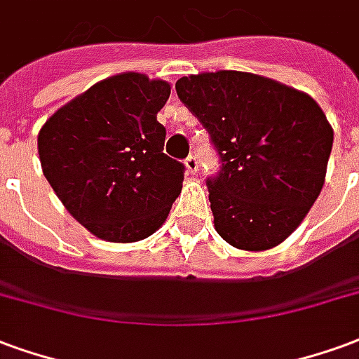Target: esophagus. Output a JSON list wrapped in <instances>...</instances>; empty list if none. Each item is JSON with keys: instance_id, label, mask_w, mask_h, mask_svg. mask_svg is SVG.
Segmentation results:
<instances>
[{"instance_id": "esophagus-1", "label": "esophagus", "mask_w": 359, "mask_h": 359, "mask_svg": "<svg viewBox=\"0 0 359 359\" xmlns=\"http://www.w3.org/2000/svg\"><path fill=\"white\" fill-rule=\"evenodd\" d=\"M185 168H187V172H189V174H197L198 172L197 158H195V156H187V158H185Z\"/></svg>"}]
</instances>
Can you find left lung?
<instances>
[{"mask_svg":"<svg viewBox=\"0 0 359 359\" xmlns=\"http://www.w3.org/2000/svg\"><path fill=\"white\" fill-rule=\"evenodd\" d=\"M176 91L222 158L206 182L219 237L252 252L281 245L325 183L333 147L325 112L304 91L239 70L183 76Z\"/></svg>","mask_w":359,"mask_h":359,"instance_id":"left-lung-1","label":"left lung"}]
</instances>
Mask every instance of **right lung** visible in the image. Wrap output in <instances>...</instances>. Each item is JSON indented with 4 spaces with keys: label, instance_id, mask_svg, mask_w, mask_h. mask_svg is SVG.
I'll return each instance as SVG.
<instances>
[{
    "label": "right lung",
    "instance_id": "add662e5",
    "mask_svg": "<svg viewBox=\"0 0 359 359\" xmlns=\"http://www.w3.org/2000/svg\"><path fill=\"white\" fill-rule=\"evenodd\" d=\"M166 80L141 72L104 78L46 120L38 154L70 216L109 243L147 239L182 193L183 164L164 154L156 114Z\"/></svg>",
    "mask_w": 359,
    "mask_h": 359
}]
</instances>
